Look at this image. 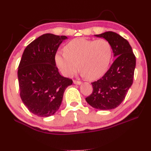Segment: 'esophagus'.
<instances>
[{"instance_id": "obj_1", "label": "esophagus", "mask_w": 151, "mask_h": 151, "mask_svg": "<svg viewBox=\"0 0 151 151\" xmlns=\"http://www.w3.org/2000/svg\"><path fill=\"white\" fill-rule=\"evenodd\" d=\"M73 83L75 84H78V85H80L82 84V83L81 81H73Z\"/></svg>"}]
</instances>
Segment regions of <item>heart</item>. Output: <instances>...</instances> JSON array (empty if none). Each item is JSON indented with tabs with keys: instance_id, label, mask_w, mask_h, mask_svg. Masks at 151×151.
Here are the masks:
<instances>
[{
	"instance_id": "b5f03b06",
	"label": "heart",
	"mask_w": 151,
	"mask_h": 151,
	"mask_svg": "<svg viewBox=\"0 0 151 151\" xmlns=\"http://www.w3.org/2000/svg\"><path fill=\"white\" fill-rule=\"evenodd\" d=\"M65 53L58 52L57 65L63 75L72 76L78 70L89 80L102 76L109 67L112 56L111 43L105 39L97 40L76 38L67 43Z\"/></svg>"
}]
</instances>
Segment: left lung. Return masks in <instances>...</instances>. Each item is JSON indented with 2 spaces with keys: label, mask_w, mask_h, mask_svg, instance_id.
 <instances>
[{
  "label": "left lung",
  "mask_w": 151,
  "mask_h": 151,
  "mask_svg": "<svg viewBox=\"0 0 151 151\" xmlns=\"http://www.w3.org/2000/svg\"><path fill=\"white\" fill-rule=\"evenodd\" d=\"M111 43L116 59L102 78L92 83L93 91L86 101L94 108L109 110L117 108L125 99L133 81L136 59L127 40L113 32L94 35Z\"/></svg>",
  "instance_id": "8db88e82"
}]
</instances>
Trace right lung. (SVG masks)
I'll return each mask as SVG.
<instances>
[{
  "label": "right lung",
  "instance_id": "1",
  "mask_svg": "<svg viewBox=\"0 0 151 151\" xmlns=\"http://www.w3.org/2000/svg\"><path fill=\"white\" fill-rule=\"evenodd\" d=\"M65 35L45 34L24 49L18 70L20 98L28 110L39 117L53 115L61 106L71 79L60 75L55 57Z\"/></svg>",
  "mask_w": 151,
  "mask_h": 151
}]
</instances>
